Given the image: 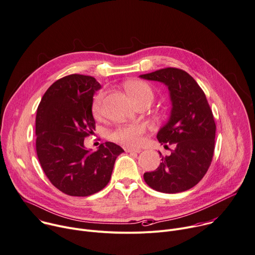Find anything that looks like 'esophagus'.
<instances>
[{
  "instance_id": "esophagus-1",
  "label": "esophagus",
  "mask_w": 255,
  "mask_h": 255,
  "mask_svg": "<svg viewBox=\"0 0 255 255\" xmlns=\"http://www.w3.org/2000/svg\"><path fill=\"white\" fill-rule=\"evenodd\" d=\"M126 152H136V153H139L141 150L138 149V148H130V147H126L125 148Z\"/></svg>"
}]
</instances>
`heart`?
Masks as SVG:
<instances>
[{"mask_svg": "<svg viewBox=\"0 0 255 255\" xmlns=\"http://www.w3.org/2000/svg\"><path fill=\"white\" fill-rule=\"evenodd\" d=\"M125 90L134 103L147 101L151 103L154 95L151 87L143 81H128L124 85ZM92 114L96 118H101L104 115V94H99L92 103ZM145 133V127L141 124H130L120 126L110 133L111 139L125 146H137L141 142L142 136Z\"/></svg>", "mask_w": 255, "mask_h": 255, "instance_id": "heart-1", "label": "heart"}]
</instances>
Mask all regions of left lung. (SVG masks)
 <instances>
[{"label":"left lung","mask_w":255,"mask_h":255,"mask_svg":"<svg viewBox=\"0 0 255 255\" xmlns=\"http://www.w3.org/2000/svg\"><path fill=\"white\" fill-rule=\"evenodd\" d=\"M140 77L163 82L170 90L171 117L156 137L165 147L175 146L170 155L158 151L161 163L155 171L144 173V181L159 192L186 191L203 178L212 164L216 123L211 107L201 87L182 69L169 67Z\"/></svg>","instance_id":"1"}]
</instances>
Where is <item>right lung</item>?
Here are the masks:
<instances>
[{
	"label": "right lung",
	"instance_id": "1",
	"mask_svg": "<svg viewBox=\"0 0 255 255\" xmlns=\"http://www.w3.org/2000/svg\"><path fill=\"white\" fill-rule=\"evenodd\" d=\"M101 88L95 77L71 74L54 82L36 112V154L54 186L70 196H88L109 183L115 160L124 152L113 142L102 143L95 152L84 147L94 133L91 108Z\"/></svg>",
	"mask_w": 255,
	"mask_h": 255
}]
</instances>
